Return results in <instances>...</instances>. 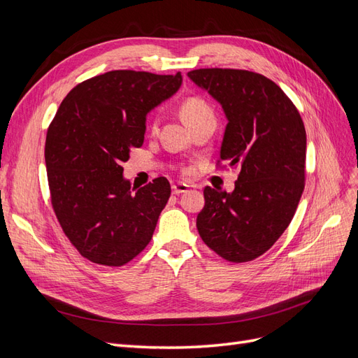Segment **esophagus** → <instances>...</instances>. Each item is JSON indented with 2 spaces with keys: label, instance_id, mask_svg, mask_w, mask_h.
<instances>
[{
  "label": "esophagus",
  "instance_id": "34e87169",
  "mask_svg": "<svg viewBox=\"0 0 358 358\" xmlns=\"http://www.w3.org/2000/svg\"><path fill=\"white\" fill-rule=\"evenodd\" d=\"M188 189H189V187L187 185V183H182V182L175 183V185H171V191H173V194H176V196H179V194L187 192Z\"/></svg>",
  "mask_w": 358,
  "mask_h": 358
}]
</instances>
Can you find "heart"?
<instances>
[{
    "mask_svg": "<svg viewBox=\"0 0 358 358\" xmlns=\"http://www.w3.org/2000/svg\"><path fill=\"white\" fill-rule=\"evenodd\" d=\"M179 110H180L182 119L185 121V124L189 128L208 121L216 122L213 109L203 99H200V96H188V99L182 101ZM157 129H158V117H154L152 122H150V131L157 133Z\"/></svg>",
    "mask_w": 358,
    "mask_h": 358,
    "instance_id": "1",
    "label": "heart"
}]
</instances>
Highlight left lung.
Masks as SVG:
<instances>
[{
	"mask_svg": "<svg viewBox=\"0 0 358 358\" xmlns=\"http://www.w3.org/2000/svg\"><path fill=\"white\" fill-rule=\"evenodd\" d=\"M188 76L221 103L229 119L218 164L239 167L233 192L204 188L197 230L227 262H252L296 213L305 189V125L287 94L263 74L199 69Z\"/></svg>",
	"mask_w": 358,
	"mask_h": 358,
	"instance_id": "left-lung-1",
	"label": "left lung"
}]
</instances>
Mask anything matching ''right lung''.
<instances>
[{
    "instance_id": "right-lung-1",
    "label": "right lung",
    "mask_w": 358,
    "mask_h": 358,
    "mask_svg": "<svg viewBox=\"0 0 358 358\" xmlns=\"http://www.w3.org/2000/svg\"><path fill=\"white\" fill-rule=\"evenodd\" d=\"M182 74L113 70L79 83L48 128L50 201L62 231L95 264L124 266L152 239L170 183L131 188L129 150L145 140L146 115L175 94Z\"/></svg>"
}]
</instances>
